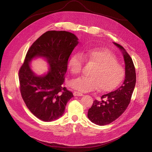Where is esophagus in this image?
I'll return each instance as SVG.
<instances>
[{"instance_id":"esophagus-1","label":"esophagus","mask_w":152,"mask_h":152,"mask_svg":"<svg viewBox=\"0 0 152 152\" xmlns=\"http://www.w3.org/2000/svg\"><path fill=\"white\" fill-rule=\"evenodd\" d=\"M73 95L75 96H83V94L82 93H80V92H78V91H74L73 92Z\"/></svg>"}]
</instances>
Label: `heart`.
I'll return each mask as SVG.
<instances>
[{
	"label": "heart",
	"instance_id": "obj_1",
	"mask_svg": "<svg viewBox=\"0 0 152 152\" xmlns=\"http://www.w3.org/2000/svg\"><path fill=\"white\" fill-rule=\"evenodd\" d=\"M84 61L94 66L89 77H80L73 80L71 86L81 92H90L99 88V91L109 92L116 88L122 82L125 70L117 62L115 56L107 49L94 48L75 54L68 61V67L74 75L80 73Z\"/></svg>",
	"mask_w": 152,
	"mask_h": 152
}]
</instances>
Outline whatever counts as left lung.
Listing matches in <instances>:
<instances>
[{"label": "left lung", "mask_w": 152, "mask_h": 152, "mask_svg": "<svg viewBox=\"0 0 152 152\" xmlns=\"http://www.w3.org/2000/svg\"><path fill=\"white\" fill-rule=\"evenodd\" d=\"M114 44L123 51L126 64V77L123 84L118 89L102 96L100 101L94 100L88 110L89 119L99 126L110 124L126 111L136 84V71L132 58L122 45L115 42Z\"/></svg>", "instance_id": "left-lung-1"}]
</instances>
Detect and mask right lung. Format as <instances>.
<instances>
[{"mask_svg":"<svg viewBox=\"0 0 152 152\" xmlns=\"http://www.w3.org/2000/svg\"><path fill=\"white\" fill-rule=\"evenodd\" d=\"M78 38L66 31H48L32 44L19 70L20 90L26 106L34 115L45 122L55 121L65 112L72 92L63 86L69 57L78 44ZM36 56L47 58L50 70L37 76L29 62Z\"/></svg>","mask_w":152,"mask_h":152,"instance_id":"1","label":"right lung"}]
</instances>
